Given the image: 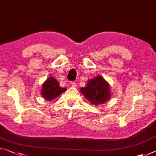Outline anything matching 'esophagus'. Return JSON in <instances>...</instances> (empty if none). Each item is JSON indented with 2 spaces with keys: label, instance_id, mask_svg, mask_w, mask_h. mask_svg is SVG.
<instances>
[{
  "label": "esophagus",
  "instance_id": "34e87169",
  "mask_svg": "<svg viewBox=\"0 0 156 156\" xmlns=\"http://www.w3.org/2000/svg\"><path fill=\"white\" fill-rule=\"evenodd\" d=\"M71 85H72V87H76V83H75V82H72V83H71Z\"/></svg>",
  "mask_w": 156,
  "mask_h": 156
}]
</instances>
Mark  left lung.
I'll use <instances>...</instances> for the list:
<instances>
[{
  "label": "left lung",
  "instance_id": "8db88e82",
  "mask_svg": "<svg viewBox=\"0 0 156 156\" xmlns=\"http://www.w3.org/2000/svg\"><path fill=\"white\" fill-rule=\"evenodd\" d=\"M80 91L86 99L94 105H103L112 97L110 85L101 76L91 78Z\"/></svg>",
  "mask_w": 156,
  "mask_h": 156
}]
</instances>
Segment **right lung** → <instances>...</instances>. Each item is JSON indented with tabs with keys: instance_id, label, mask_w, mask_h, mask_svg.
<instances>
[{
	"instance_id": "obj_1",
	"label": "right lung",
	"mask_w": 156,
	"mask_h": 156,
	"mask_svg": "<svg viewBox=\"0 0 156 156\" xmlns=\"http://www.w3.org/2000/svg\"><path fill=\"white\" fill-rule=\"evenodd\" d=\"M66 90H67V88H62L60 87L58 81L52 76H50L44 82L42 85L41 96L44 100L51 101L52 100L58 97Z\"/></svg>"
}]
</instances>
